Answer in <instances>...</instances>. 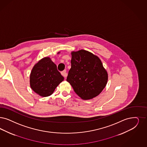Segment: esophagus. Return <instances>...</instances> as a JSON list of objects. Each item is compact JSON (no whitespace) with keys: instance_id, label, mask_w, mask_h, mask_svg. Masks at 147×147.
I'll list each match as a JSON object with an SVG mask.
<instances>
[{"instance_id":"esophagus-1","label":"esophagus","mask_w":147,"mask_h":147,"mask_svg":"<svg viewBox=\"0 0 147 147\" xmlns=\"http://www.w3.org/2000/svg\"><path fill=\"white\" fill-rule=\"evenodd\" d=\"M61 74L62 75V76H64V77H66L67 76V73L66 72V70H64V71H62L61 72Z\"/></svg>"}]
</instances>
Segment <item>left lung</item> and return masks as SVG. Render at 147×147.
I'll use <instances>...</instances> for the list:
<instances>
[{
	"label": "left lung",
	"mask_w": 147,
	"mask_h": 147,
	"mask_svg": "<svg viewBox=\"0 0 147 147\" xmlns=\"http://www.w3.org/2000/svg\"><path fill=\"white\" fill-rule=\"evenodd\" d=\"M71 67L66 81L83 100L98 95L106 87L108 74L98 56L84 49L71 52Z\"/></svg>",
	"instance_id": "8db88e82"
}]
</instances>
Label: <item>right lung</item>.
I'll return each instance as SVG.
<instances>
[{"label": "right lung", "mask_w": 147, "mask_h": 147, "mask_svg": "<svg viewBox=\"0 0 147 147\" xmlns=\"http://www.w3.org/2000/svg\"><path fill=\"white\" fill-rule=\"evenodd\" d=\"M59 53L60 52H58ZM63 81L64 77L49 57H45L36 63L30 75V88L34 92L42 97L52 95Z\"/></svg>", "instance_id": "1"}]
</instances>
